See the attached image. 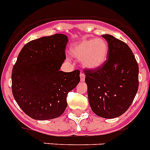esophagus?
Masks as SVG:
<instances>
[{
    "label": "esophagus",
    "instance_id": "esophagus-1",
    "mask_svg": "<svg viewBox=\"0 0 150 150\" xmlns=\"http://www.w3.org/2000/svg\"><path fill=\"white\" fill-rule=\"evenodd\" d=\"M80 79H81V81H85V74H83V73H81V74H80Z\"/></svg>",
    "mask_w": 150,
    "mask_h": 150
}]
</instances>
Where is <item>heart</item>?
I'll use <instances>...</instances> for the list:
<instances>
[{
    "label": "heart",
    "mask_w": 150,
    "mask_h": 150,
    "mask_svg": "<svg viewBox=\"0 0 150 150\" xmlns=\"http://www.w3.org/2000/svg\"><path fill=\"white\" fill-rule=\"evenodd\" d=\"M70 52L72 56L81 59V64L85 68L96 69L105 63L109 52V46L104 39L84 40L73 45Z\"/></svg>",
    "instance_id": "1"
}]
</instances>
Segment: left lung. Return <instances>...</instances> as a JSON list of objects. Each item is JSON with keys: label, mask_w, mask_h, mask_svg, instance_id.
I'll return each instance as SVG.
<instances>
[{"label": "left lung", "mask_w": 150, "mask_h": 150, "mask_svg": "<svg viewBox=\"0 0 150 150\" xmlns=\"http://www.w3.org/2000/svg\"><path fill=\"white\" fill-rule=\"evenodd\" d=\"M108 59L98 69L85 70L89 104L94 114L112 119L125 113L139 87V67L130 48L111 35H102Z\"/></svg>", "instance_id": "8db88e82"}]
</instances>
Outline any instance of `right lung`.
<instances>
[{
	"label": "right lung",
	"mask_w": 150,
	"mask_h": 150,
	"mask_svg": "<svg viewBox=\"0 0 150 150\" xmlns=\"http://www.w3.org/2000/svg\"><path fill=\"white\" fill-rule=\"evenodd\" d=\"M68 36L56 33L26 43L12 70V92L19 107L34 120L61 116L67 107L68 93L80 81L79 70L65 72Z\"/></svg>",
	"instance_id": "add662e5"
}]
</instances>
